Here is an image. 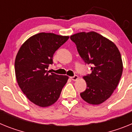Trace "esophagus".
Masks as SVG:
<instances>
[{
    "label": "esophagus",
    "mask_w": 132,
    "mask_h": 132,
    "mask_svg": "<svg viewBox=\"0 0 132 132\" xmlns=\"http://www.w3.org/2000/svg\"><path fill=\"white\" fill-rule=\"evenodd\" d=\"M71 78V80H72L73 81H76V80L78 79V76L77 75H74V76H71V77H70Z\"/></svg>",
    "instance_id": "esophagus-1"
}]
</instances>
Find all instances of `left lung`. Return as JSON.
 I'll list each match as a JSON object with an SVG mask.
<instances>
[{
  "label": "left lung",
  "mask_w": 132,
  "mask_h": 132,
  "mask_svg": "<svg viewBox=\"0 0 132 132\" xmlns=\"http://www.w3.org/2000/svg\"><path fill=\"white\" fill-rule=\"evenodd\" d=\"M70 38L84 62L92 64L91 74L83 77L87 88L80 96L88 104L99 105L112 96L121 78L120 51L112 41L96 32L76 33Z\"/></svg>",
  "instance_id": "8db88e82"
}]
</instances>
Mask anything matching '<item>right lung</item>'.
<instances>
[{
  "label": "right lung",
  "instance_id": "add662e5",
  "mask_svg": "<svg viewBox=\"0 0 132 132\" xmlns=\"http://www.w3.org/2000/svg\"><path fill=\"white\" fill-rule=\"evenodd\" d=\"M69 38L54 33L40 32L27 39L18 50L14 62L17 83L33 104L48 107L58 100L68 76L48 70L54 52Z\"/></svg>",
  "mask_w": 132,
  "mask_h": 132
}]
</instances>
